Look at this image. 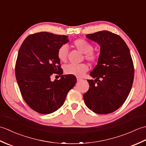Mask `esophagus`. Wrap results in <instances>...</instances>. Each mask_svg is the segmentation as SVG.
<instances>
[{
	"label": "esophagus",
	"mask_w": 146,
	"mask_h": 146,
	"mask_svg": "<svg viewBox=\"0 0 146 146\" xmlns=\"http://www.w3.org/2000/svg\"><path fill=\"white\" fill-rule=\"evenodd\" d=\"M76 79H77V82H80L82 80V78H79V77H76Z\"/></svg>",
	"instance_id": "34e87169"
}]
</instances>
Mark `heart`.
<instances>
[{"mask_svg": "<svg viewBox=\"0 0 146 146\" xmlns=\"http://www.w3.org/2000/svg\"><path fill=\"white\" fill-rule=\"evenodd\" d=\"M73 46L84 54L86 60L90 63H94L97 61L98 56L93 51V46L82 39H76L73 42ZM68 49L66 45H62L59 48L57 52V56L59 60L64 62L67 58ZM88 70V66L85 63L81 64H69L64 68V72L67 75L76 76H82Z\"/></svg>", "mask_w": 146, "mask_h": 146, "instance_id": "b5f03b06", "label": "heart"}]
</instances>
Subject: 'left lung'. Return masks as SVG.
<instances>
[{
    "instance_id": "8db88e82",
    "label": "left lung",
    "mask_w": 146,
    "mask_h": 146,
    "mask_svg": "<svg viewBox=\"0 0 146 146\" xmlns=\"http://www.w3.org/2000/svg\"><path fill=\"white\" fill-rule=\"evenodd\" d=\"M100 46L98 63L87 80L88 92L83 95L89 109L98 114L115 111L124 103L134 81V68L129 49L119 35L102 31L86 35Z\"/></svg>"
}]
</instances>
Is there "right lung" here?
Instances as JSON below:
<instances>
[{"label":"right lung","mask_w":146,"mask_h":146,"mask_svg":"<svg viewBox=\"0 0 146 146\" xmlns=\"http://www.w3.org/2000/svg\"><path fill=\"white\" fill-rule=\"evenodd\" d=\"M68 41L66 36L41 32L27 36L19 50L15 67L19 87L26 104L39 113L59 109L76 82L70 75L51 81L53 73L63 74L57 52Z\"/></svg>","instance_id":"obj_1"}]
</instances>
